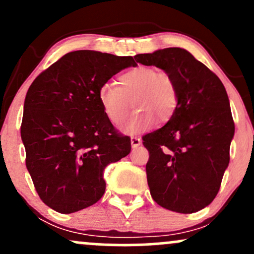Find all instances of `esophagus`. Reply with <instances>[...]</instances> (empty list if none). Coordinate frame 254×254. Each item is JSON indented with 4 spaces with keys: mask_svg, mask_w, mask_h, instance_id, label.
Returning a JSON list of instances; mask_svg holds the SVG:
<instances>
[{
    "mask_svg": "<svg viewBox=\"0 0 254 254\" xmlns=\"http://www.w3.org/2000/svg\"><path fill=\"white\" fill-rule=\"evenodd\" d=\"M141 143H142V141H141V138H139V137L131 136V147L137 148L138 145H141Z\"/></svg>",
    "mask_w": 254,
    "mask_h": 254,
    "instance_id": "34e87169",
    "label": "esophagus"
}]
</instances>
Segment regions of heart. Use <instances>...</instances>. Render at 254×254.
Returning <instances> with one entry per match:
<instances>
[{"mask_svg": "<svg viewBox=\"0 0 254 254\" xmlns=\"http://www.w3.org/2000/svg\"><path fill=\"white\" fill-rule=\"evenodd\" d=\"M98 101L112 123L119 124L129 115L131 103L136 112L122 127L125 132L147 130L155 124L167 123L176 115L179 93L170 74L149 65H138L118 77V86L106 82L99 87Z\"/></svg>", "mask_w": 254, "mask_h": 254, "instance_id": "b5f03b06", "label": "heart"}]
</instances>
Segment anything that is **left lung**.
I'll list each match as a JSON object with an SVG mask.
<instances>
[{
    "instance_id": "left-lung-1",
    "label": "left lung",
    "mask_w": 254,
    "mask_h": 254,
    "mask_svg": "<svg viewBox=\"0 0 254 254\" xmlns=\"http://www.w3.org/2000/svg\"><path fill=\"white\" fill-rule=\"evenodd\" d=\"M176 81L179 105L161 129L142 137L149 151L145 171L153 199L168 210L192 214L216 197L234 136L228 95L216 74L185 49L139 54Z\"/></svg>"
}]
</instances>
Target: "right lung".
<instances>
[{"instance_id": "add662e5", "label": "right lung", "mask_w": 254, "mask_h": 254, "mask_svg": "<svg viewBox=\"0 0 254 254\" xmlns=\"http://www.w3.org/2000/svg\"><path fill=\"white\" fill-rule=\"evenodd\" d=\"M131 65V56L72 51L28 88L21 123L26 167L40 199L54 210L71 214L97 203L106 189L105 167L130 153V137L105 116L98 90Z\"/></svg>"}]
</instances>
